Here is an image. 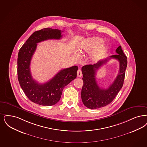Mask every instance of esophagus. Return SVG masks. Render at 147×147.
Wrapping results in <instances>:
<instances>
[{
    "instance_id": "obj_1",
    "label": "esophagus",
    "mask_w": 147,
    "mask_h": 147,
    "mask_svg": "<svg viewBox=\"0 0 147 147\" xmlns=\"http://www.w3.org/2000/svg\"><path fill=\"white\" fill-rule=\"evenodd\" d=\"M82 71L80 70V69H79L77 71V76L78 77H81L82 76Z\"/></svg>"
}]
</instances>
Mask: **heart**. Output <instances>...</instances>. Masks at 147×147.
I'll return each instance as SVG.
<instances>
[{"label":"heart","instance_id":"1","mask_svg":"<svg viewBox=\"0 0 147 147\" xmlns=\"http://www.w3.org/2000/svg\"><path fill=\"white\" fill-rule=\"evenodd\" d=\"M102 42V40L98 38H90L80 47L79 53L80 54H84L85 53L91 52L100 46ZM100 47L92 53L90 56V59L93 62L97 61L106 53L107 47L105 44L101 45Z\"/></svg>","mask_w":147,"mask_h":147}]
</instances>
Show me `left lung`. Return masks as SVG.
Returning <instances> with one entry per match:
<instances>
[{
    "label": "left lung",
    "mask_w": 147,
    "mask_h": 147,
    "mask_svg": "<svg viewBox=\"0 0 147 147\" xmlns=\"http://www.w3.org/2000/svg\"><path fill=\"white\" fill-rule=\"evenodd\" d=\"M117 55L111 56L97 63L85 65L82 68L84 84L82 89V100L84 106L90 109H97L111 103L123 86L125 71L127 65V57L121 46L116 50ZM111 58L119 62V71L117 78L107 89L100 88L96 82L95 74L98 69Z\"/></svg>",
    "instance_id": "left-lung-1"
}]
</instances>
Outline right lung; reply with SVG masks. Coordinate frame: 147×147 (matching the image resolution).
Instances as JSON below:
<instances>
[{
    "instance_id": "1",
    "label": "right lung",
    "mask_w": 147,
    "mask_h": 147,
    "mask_svg": "<svg viewBox=\"0 0 147 147\" xmlns=\"http://www.w3.org/2000/svg\"><path fill=\"white\" fill-rule=\"evenodd\" d=\"M61 30L50 28L34 32L20 49L18 54V75L20 85L32 102L44 106H50L59 102L65 86L76 77L78 66L63 69L44 84H39L31 75L30 65L37 43L48 39H60Z\"/></svg>"
}]
</instances>
